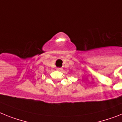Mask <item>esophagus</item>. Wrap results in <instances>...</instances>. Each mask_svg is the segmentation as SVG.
Returning a JSON list of instances; mask_svg holds the SVG:
<instances>
[{
  "label": "esophagus",
  "instance_id": "obj_1",
  "mask_svg": "<svg viewBox=\"0 0 122 122\" xmlns=\"http://www.w3.org/2000/svg\"><path fill=\"white\" fill-rule=\"evenodd\" d=\"M56 69L58 71H61L62 70V68H61V67H58V68H56Z\"/></svg>",
  "mask_w": 122,
  "mask_h": 122
}]
</instances>
